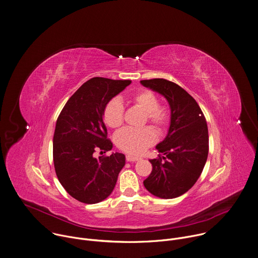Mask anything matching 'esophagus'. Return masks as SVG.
Here are the masks:
<instances>
[{
    "label": "esophagus",
    "instance_id": "34e87169",
    "mask_svg": "<svg viewBox=\"0 0 258 258\" xmlns=\"http://www.w3.org/2000/svg\"><path fill=\"white\" fill-rule=\"evenodd\" d=\"M125 159H126L127 162H136V161L139 160L138 157H135V156H132V155H126Z\"/></svg>",
    "mask_w": 258,
    "mask_h": 258
}]
</instances>
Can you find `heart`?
Instances as JSON below:
<instances>
[{"label":"heart","mask_w":258,"mask_h":258,"mask_svg":"<svg viewBox=\"0 0 258 258\" xmlns=\"http://www.w3.org/2000/svg\"><path fill=\"white\" fill-rule=\"evenodd\" d=\"M130 101L146 113L145 123L149 122L160 132L166 130L169 125L170 112L165 106L160 105L158 96L152 91H138L131 95ZM123 116L124 107L118 98H112L104 106L103 118L109 127H119L123 122ZM156 140L155 132L149 126L142 128L126 127L119 131L114 138L117 148L132 155L142 154L147 148L154 145Z\"/></svg>","instance_id":"b5f03b06"}]
</instances>
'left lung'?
<instances>
[{
	"mask_svg": "<svg viewBox=\"0 0 258 258\" xmlns=\"http://www.w3.org/2000/svg\"><path fill=\"white\" fill-rule=\"evenodd\" d=\"M141 84L163 95L171 109L168 134L156 146L159 158L144 185L160 199H175L188 191L201 176L209 154L206 117L198 102L179 85L165 80H142Z\"/></svg>",
	"mask_w": 258,
	"mask_h": 258,
	"instance_id": "1",
	"label": "left lung"
}]
</instances>
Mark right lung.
Returning <instances> with one entry per match:
<instances>
[{
    "mask_svg": "<svg viewBox=\"0 0 258 258\" xmlns=\"http://www.w3.org/2000/svg\"><path fill=\"white\" fill-rule=\"evenodd\" d=\"M131 80L95 77L84 83L60 111L53 135V164L67 192L84 204H97L113 190L125 164V156L94 157L112 149L103 121L106 103L120 93Z\"/></svg>",
    "mask_w": 258,
    "mask_h": 258,
    "instance_id": "right-lung-1",
    "label": "right lung"
}]
</instances>
